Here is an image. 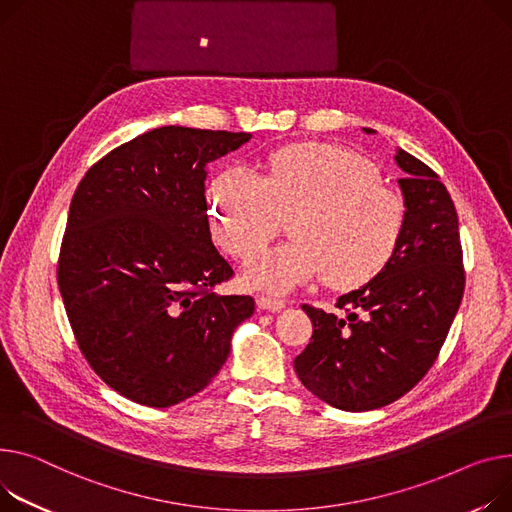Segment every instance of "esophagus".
<instances>
[{
    "label": "esophagus",
    "mask_w": 512,
    "mask_h": 512,
    "mask_svg": "<svg viewBox=\"0 0 512 512\" xmlns=\"http://www.w3.org/2000/svg\"><path fill=\"white\" fill-rule=\"evenodd\" d=\"M257 306L263 311H282L286 302L284 300H278V298H269V296H259L257 298Z\"/></svg>",
    "instance_id": "esophagus-1"
}]
</instances>
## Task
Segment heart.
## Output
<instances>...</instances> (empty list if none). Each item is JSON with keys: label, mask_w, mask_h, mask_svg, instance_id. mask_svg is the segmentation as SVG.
I'll list each match as a JSON object with an SVG mask.
<instances>
[{"label": "heart", "mask_w": 512, "mask_h": 512, "mask_svg": "<svg viewBox=\"0 0 512 512\" xmlns=\"http://www.w3.org/2000/svg\"><path fill=\"white\" fill-rule=\"evenodd\" d=\"M216 243L249 261L286 228L294 241L259 255L243 274L253 290L286 294L325 276L356 288L393 259L403 226V199L379 183L366 158L323 142L294 144L269 160V173L232 164L210 185Z\"/></svg>", "instance_id": "heart-1"}]
</instances>
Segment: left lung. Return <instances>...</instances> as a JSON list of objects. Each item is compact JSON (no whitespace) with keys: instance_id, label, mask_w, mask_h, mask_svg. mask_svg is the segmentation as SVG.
I'll return each instance as SVG.
<instances>
[{"instance_id":"left-lung-1","label":"left lung","mask_w":512,"mask_h":512,"mask_svg":"<svg viewBox=\"0 0 512 512\" xmlns=\"http://www.w3.org/2000/svg\"><path fill=\"white\" fill-rule=\"evenodd\" d=\"M395 162L403 170L397 183L405 226L393 259L377 278L337 298L346 317L302 304L313 337L294 370L313 395L346 412L377 410L422 381L465 290L459 220L447 187L401 148Z\"/></svg>"}]
</instances>
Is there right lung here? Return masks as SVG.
<instances>
[{
    "mask_svg": "<svg viewBox=\"0 0 512 512\" xmlns=\"http://www.w3.org/2000/svg\"><path fill=\"white\" fill-rule=\"evenodd\" d=\"M251 133L166 125L88 168L61 241L57 284L90 368L119 395L170 407L206 389L251 296L212 243L206 164Z\"/></svg>",
    "mask_w": 512,
    "mask_h": 512,
    "instance_id": "add662e5",
    "label": "right lung"
}]
</instances>
